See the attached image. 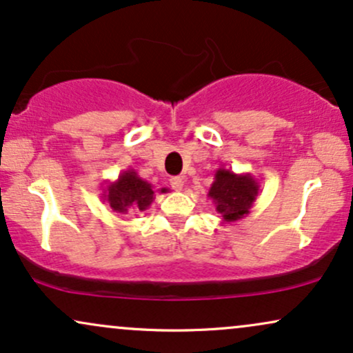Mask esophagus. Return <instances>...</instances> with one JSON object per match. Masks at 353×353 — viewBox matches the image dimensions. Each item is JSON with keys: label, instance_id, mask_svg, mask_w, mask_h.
Segmentation results:
<instances>
[{"label": "esophagus", "instance_id": "1", "mask_svg": "<svg viewBox=\"0 0 353 353\" xmlns=\"http://www.w3.org/2000/svg\"><path fill=\"white\" fill-rule=\"evenodd\" d=\"M171 188L174 190H182L184 189V177L182 176H176V177H171Z\"/></svg>", "mask_w": 353, "mask_h": 353}]
</instances>
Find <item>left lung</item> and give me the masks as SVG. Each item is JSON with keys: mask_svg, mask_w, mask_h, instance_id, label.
I'll use <instances>...</instances> for the list:
<instances>
[{"mask_svg": "<svg viewBox=\"0 0 353 353\" xmlns=\"http://www.w3.org/2000/svg\"><path fill=\"white\" fill-rule=\"evenodd\" d=\"M261 192V184L250 172L236 174L230 169L219 168L214 174L208 197L222 222H236L244 219L252 209Z\"/></svg>", "mask_w": 353, "mask_h": 353, "instance_id": "8db88e82", "label": "left lung"}]
</instances>
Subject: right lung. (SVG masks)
I'll return each instance as SVG.
<instances>
[{"label":"right lung","instance_id":"add662e5","mask_svg":"<svg viewBox=\"0 0 353 353\" xmlns=\"http://www.w3.org/2000/svg\"><path fill=\"white\" fill-rule=\"evenodd\" d=\"M165 189H161L164 192ZM103 201L117 214H128L131 210H145L152 204V185L143 177H139L134 169H125L116 181L108 182L103 189Z\"/></svg>","mask_w":353,"mask_h":353}]
</instances>
